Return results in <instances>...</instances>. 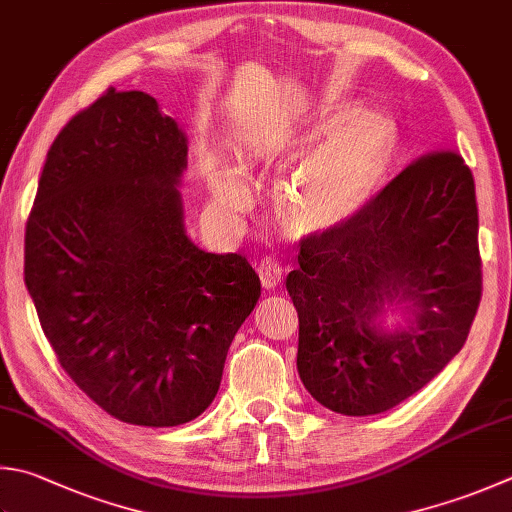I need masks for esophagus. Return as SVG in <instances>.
Segmentation results:
<instances>
[{"instance_id":"1","label":"esophagus","mask_w":512,"mask_h":512,"mask_svg":"<svg viewBox=\"0 0 512 512\" xmlns=\"http://www.w3.org/2000/svg\"><path fill=\"white\" fill-rule=\"evenodd\" d=\"M258 276H260V285H263L265 289H276L278 285H281L283 269L276 263V260L263 258L258 265Z\"/></svg>"}]
</instances>
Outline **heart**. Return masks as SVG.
<instances>
[{
    "instance_id": "obj_1",
    "label": "heart",
    "mask_w": 512,
    "mask_h": 512,
    "mask_svg": "<svg viewBox=\"0 0 512 512\" xmlns=\"http://www.w3.org/2000/svg\"><path fill=\"white\" fill-rule=\"evenodd\" d=\"M399 129L379 111L339 106L292 133L260 158L278 171L301 165L278 198V220L294 238L327 234L350 223L385 187L399 158ZM216 205L240 214L252 205L247 176L229 160L209 169Z\"/></svg>"
}]
</instances>
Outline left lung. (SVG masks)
Returning <instances> with one entry per match:
<instances>
[{
    "mask_svg": "<svg viewBox=\"0 0 512 512\" xmlns=\"http://www.w3.org/2000/svg\"><path fill=\"white\" fill-rule=\"evenodd\" d=\"M475 180L461 156L403 169L350 223L305 238L287 292L296 368L332 412L399 406L464 347L481 301ZM404 321L384 327L388 311Z\"/></svg>",
    "mask_w": 512,
    "mask_h": 512,
    "instance_id": "left-lung-1",
    "label": "left lung"
}]
</instances>
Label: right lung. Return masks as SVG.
Instances as JSON below:
<instances>
[{
	"mask_svg": "<svg viewBox=\"0 0 512 512\" xmlns=\"http://www.w3.org/2000/svg\"><path fill=\"white\" fill-rule=\"evenodd\" d=\"M187 151L149 93L109 89L51 144L26 223L24 283L48 343L86 397L133 426L209 408L260 298L245 256L187 234Z\"/></svg>",
	"mask_w": 512,
	"mask_h": 512,
	"instance_id": "1",
	"label": "right lung"
}]
</instances>
